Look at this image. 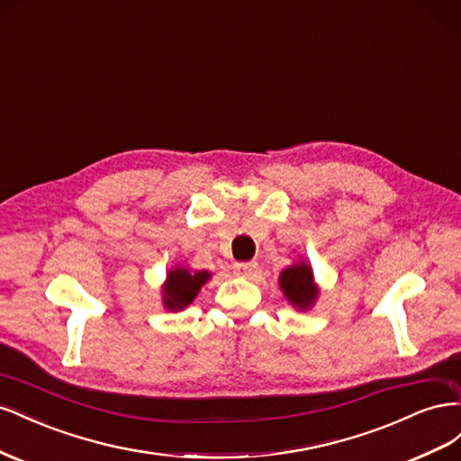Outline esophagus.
I'll return each mask as SVG.
<instances>
[{
	"label": "esophagus",
	"instance_id": "esophagus-1",
	"mask_svg": "<svg viewBox=\"0 0 461 461\" xmlns=\"http://www.w3.org/2000/svg\"><path fill=\"white\" fill-rule=\"evenodd\" d=\"M233 270L238 272L240 276H251L257 270V262L255 260H251V262H235Z\"/></svg>",
	"mask_w": 461,
	"mask_h": 461
}]
</instances>
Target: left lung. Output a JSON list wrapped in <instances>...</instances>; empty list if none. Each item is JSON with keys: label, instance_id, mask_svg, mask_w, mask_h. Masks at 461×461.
<instances>
[{"label": "left lung", "instance_id": "1", "mask_svg": "<svg viewBox=\"0 0 461 461\" xmlns=\"http://www.w3.org/2000/svg\"><path fill=\"white\" fill-rule=\"evenodd\" d=\"M278 285L289 305L297 311L312 309L321 295L319 284L314 282V272L305 258L295 260L292 267L284 268L280 272Z\"/></svg>", "mask_w": 461, "mask_h": 461}]
</instances>
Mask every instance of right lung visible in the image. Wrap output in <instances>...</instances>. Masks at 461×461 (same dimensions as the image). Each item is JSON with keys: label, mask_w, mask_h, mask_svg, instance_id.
I'll use <instances>...</instances> for the list:
<instances>
[{"label": "right lung", "mask_w": 461, "mask_h": 461, "mask_svg": "<svg viewBox=\"0 0 461 461\" xmlns=\"http://www.w3.org/2000/svg\"><path fill=\"white\" fill-rule=\"evenodd\" d=\"M212 278L208 270H191L187 267L176 265L166 272V280L162 284V305L166 311H183L187 309L194 297L199 295L201 287Z\"/></svg>", "instance_id": "right-lung-1"}]
</instances>
